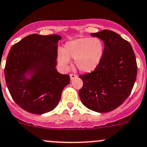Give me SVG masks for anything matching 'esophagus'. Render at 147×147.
Instances as JSON below:
<instances>
[{
  "label": "esophagus",
  "instance_id": "34e87169",
  "mask_svg": "<svg viewBox=\"0 0 147 147\" xmlns=\"http://www.w3.org/2000/svg\"><path fill=\"white\" fill-rule=\"evenodd\" d=\"M69 76H70V79H71V80H73L74 78H77V76H78V75H75V74L71 73L70 75H69Z\"/></svg>",
  "mask_w": 147,
  "mask_h": 147
}]
</instances>
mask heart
Returning a JSON list of instances; mask_svg holds the SVG:
<instances>
[{"mask_svg": "<svg viewBox=\"0 0 147 147\" xmlns=\"http://www.w3.org/2000/svg\"><path fill=\"white\" fill-rule=\"evenodd\" d=\"M103 54L104 44L100 39L79 38L65 44L63 51L58 52V61L62 66L67 67L69 58H73L80 71L91 72L100 65Z\"/></svg>", "mask_w": 147, "mask_h": 147, "instance_id": "heart-1", "label": "heart"}]
</instances>
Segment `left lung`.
I'll return each instance as SVG.
<instances>
[{"label":"left lung","instance_id":"obj_1","mask_svg":"<svg viewBox=\"0 0 147 147\" xmlns=\"http://www.w3.org/2000/svg\"><path fill=\"white\" fill-rule=\"evenodd\" d=\"M91 35L103 41L104 54L95 70L79 76L83 81L79 95L85 107L106 113L130 95L137 75L136 56L130 43L114 31L104 29Z\"/></svg>","mask_w":147,"mask_h":147}]
</instances>
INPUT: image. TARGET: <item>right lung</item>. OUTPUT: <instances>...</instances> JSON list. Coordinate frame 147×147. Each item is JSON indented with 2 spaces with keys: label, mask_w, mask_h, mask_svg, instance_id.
I'll use <instances>...</instances> for the list:
<instances>
[{
  "label": "right lung",
  "mask_w": 147,
  "mask_h": 147,
  "mask_svg": "<svg viewBox=\"0 0 147 147\" xmlns=\"http://www.w3.org/2000/svg\"><path fill=\"white\" fill-rule=\"evenodd\" d=\"M60 36L28 35L11 48L4 74L11 97L28 113L43 114L57 105L69 75L59 73L55 67ZM31 71L29 80L25 73Z\"/></svg>",
  "instance_id": "obj_1"
}]
</instances>
